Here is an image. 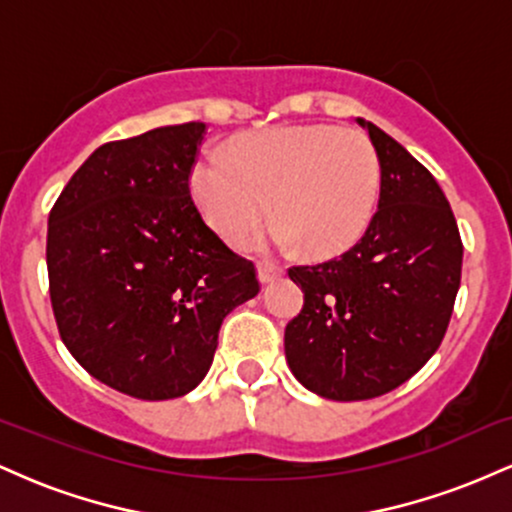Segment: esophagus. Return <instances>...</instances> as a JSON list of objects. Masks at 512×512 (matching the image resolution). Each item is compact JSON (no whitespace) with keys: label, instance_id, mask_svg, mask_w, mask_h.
I'll list each match as a JSON object with an SVG mask.
<instances>
[{"label":"esophagus","instance_id":"obj_1","mask_svg":"<svg viewBox=\"0 0 512 512\" xmlns=\"http://www.w3.org/2000/svg\"><path fill=\"white\" fill-rule=\"evenodd\" d=\"M284 269L279 267V264H269V262H260L257 264V276H260L262 284H267V281H274L276 276H281Z\"/></svg>","mask_w":512,"mask_h":512}]
</instances>
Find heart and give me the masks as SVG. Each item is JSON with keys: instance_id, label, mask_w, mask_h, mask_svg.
I'll list each match as a JSON object with an SVG mask.
<instances>
[{"instance_id": "heart-1", "label": "heart", "mask_w": 512, "mask_h": 512, "mask_svg": "<svg viewBox=\"0 0 512 512\" xmlns=\"http://www.w3.org/2000/svg\"><path fill=\"white\" fill-rule=\"evenodd\" d=\"M383 166L370 137L337 125H276L243 134L226 156L207 151L190 173L192 197L207 223L240 245L262 223H279L276 243L308 257L354 248L378 209Z\"/></svg>"}]
</instances>
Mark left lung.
Segmentation results:
<instances>
[{"instance_id":"left-lung-1","label":"left lung","mask_w":512,"mask_h":512,"mask_svg":"<svg viewBox=\"0 0 512 512\" xmlns=\"http://www.w3.org/2000/svg\"><path fill=\"white\" fill-rule=\"evenodd\" d=\"M358 122L383 166L378 211L344 255L289 269L305 303L286 325V361L298 383L334 402L407 383L443 342L462 276V238L436 178L390 134Z\"/></svg>"}]
</instances>
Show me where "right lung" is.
Here are the masks:
<instances>
[{"label":"right lung","instance_id":"right-lung-1","mask_svg":"<svg viewBox=\"0 0 512 512\" xmlns=\"http://www.w3.org/2000/svg\"><path fill=\"white\" fill-rule=\"evenodd\" d=\"M207 125L98 146L48 219L50 303L64 346L96 380L161 402L202 383L223 317L257 296L255 264L192 199Z\"/></svg>","mask_w":512,"mask_h":512}]
</instances>
